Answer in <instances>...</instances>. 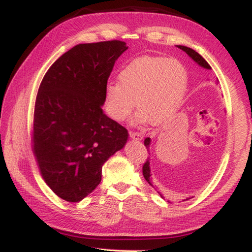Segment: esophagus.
<instances>
[{
    "mask_svg": "<svg viewBox=\"0 0 252 252\" xmlns=\"http://www.w3.org/2000/svg\"><path fill=\"white\" fill-rule=\"evenodd\" d=\"M130 138L133 140H138V141H141V140L143 139V134L140 133V132L130 131Z\"/></svg>",
    "mask_w": 252,
    "mask_h": 252,
    "instance_id": "1",
    "label": "esophagus"
}]
</instances>
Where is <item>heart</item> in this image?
I'll return each instance as SVG.
<instances>
[{
	"label": "heart",
	"instance_id": "obj_1",
	"mask_svg": "<svg viewBox=\"0 0 252 252\" xmlns=\"http://www.w3.org/2000/svg\"><path fill=\"white\" fill-rule=\"evenodd\" d=\"M118 79L119 84L109 83L104 91L105 111L116 121L126 120L136 104L138 121L163 122L181 105L188 88L186 66L172 58H136Z\"/></svg>",
	"mask_w": 252,
	"mask_h": 252
}]
</instances>
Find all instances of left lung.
Here are the masks:
<instances>
[{"mask_svg":"<svg viewBox=\"0 0 252 252\" xmlns=\"http://www.w3.org/2000/svg\"><path fill=\"white\" fill-rule=\"evenodd\" d=\"M178 48L181 49L182 51H185V52L188 55H189V57L192 59L193 61L197 62L199 65H201L202 67H204V69H208V70L211 69V66L208 64V62L206 61V60H204L198 52H195L194 50L190 49V48H187V46H183V45H178ZM144 146H146V148L148 149V151H149V147H150V138H146V140H144ZM142 173H143L144 179H146V180L148 181L149 185L153 187L152 177H151V170H150V162H149L148 159H147L146 162H144V164H143V167H142ZM153 188H155V187H153ZM158 193L161 195V198L164 199V195L162 194L160 191H158ZM188 199H190V198H187L186 200H188ZM183 201H185V200H183ZM168 202H170V200H168Z\"/></svg>","mask_w":252,"mask_h":252,"instance_id":"8db88e82","label":"left lung"}]
</instances>
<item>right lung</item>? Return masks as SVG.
Listing matches in <instances>:
<instances>
[{
  "instance_id": "right-lung-1",
  "label": "right lung",
  "mask_w": 252,
  "mask_h": 252,
  "mask_svg": "<svg viewBox=\"0 0 252 252\" xmlns=\"http://www.w3.org/2000/svg\"><path fill=\"white\" fill-rule=\"evenodd\" d=\"M127 49L119 40L78 44L43 76L32 123V150L41 176L63 200L79 202L99 186L105 161L127 130L102 110L114 62Z\"/></svg>"
}]
</instances>
